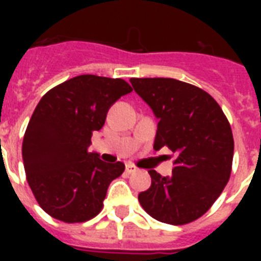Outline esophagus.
Segmentation results:
<instances>
[{
    "label": "esophagus",
    "mask_w": 261,
    "mask_h": 261,
    "mask_svg": "<svg viewBox=\"0 0 261 261\" xmlns=\"http://www.w3.org/2000/svg\"><path fill=\"white\" fill-rule=\"evenodd\" d=\"M137 171V168L134 167V165H131V164H127L126 165V172L127 173H133V172Z\"/></svg>",
    "instance_id": "34e87169"
}]
</instances>
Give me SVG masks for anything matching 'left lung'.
Returning <instances> with one entry per match:
<instances>
[{
  "mask_svg": "<svg viewBox=\"0 0 261 261\" xmlns=\"http://www.w3.org/2000/svg\"><path fill=\"white\" fill-rule=\"evenodd\" d=\"M159 119L154 149L174 154L171 176L150 169L151 186L138 195L160 222L186 225L206 213L229 181L234 141L230 124L210 94L174 79H131Z\"/></svg>",
  "mask_w": 261,
  "mask_h": 261,
  "instance_id": "obj_1",
  "label": "left lung"
}]
</instances>
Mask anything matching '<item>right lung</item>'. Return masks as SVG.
Masks as SVG:
<instances>
[{
    "instance_id": "add662e5",
    "label": "right lung",
    "mask_w": 261,
    "mask_h": 261,
    "mask_svg": "<svg viewBox=\"0 0 261 261\" xmlns=\"http://www.w3.org/2000/svg\"><path fill=\"white\" fill-rule=\"evenodd\" d=\"M131 90L124 80L84 74L40 98L22 139V161L39 206L53 218L85 222L101 211L124 164L104 163L88 147L111 106Z\"/></svg>"
}]
</instances>
